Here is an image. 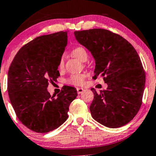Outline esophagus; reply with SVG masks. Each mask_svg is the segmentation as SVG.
<instances>
[{
	"instance_id": "34e87169",
	"label": "esophagus",
	"mask_w": 156,
	"mask_h": 156,
	"mask_svg": "<svg viewBox=\"0 0 156 156\" xmlns=\"http://www.w3.org/2000/svg\"><path fill=\"white\" fill-rule=\"evenodd\" d=\"M83 91H84V89L83 88H77V92H78V94L83 93Z\"/></svg>"
}]
</instances>
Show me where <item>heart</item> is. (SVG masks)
<instances>
[{
	"instance_id": "obj_1",
	"label": "heart",
	"mask_w": 156,
	"mask_h": 156,
	"mask_svg": "<svg viewBox=\"0 0 156 156\" xmlns=\"http://www.w3.org/2000/svg\"><path fill=\"white\" fill-rule=\"evenodd\" d=\"M72 54L81 62H86L88 59V53H87V50L82 46H78V47L75 48L72 51ZM64 65V55H62L60 57L59 61H58V67L59 69H63ZM84 79H85V75L84 74H73L68 77L65 81L66 83L70 84V85L80 86L83 83Z\"/></svg>"
}]
</instances>
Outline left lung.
Masks as SVG:
<instances>
[{
  "mask_svg": "<svg viewBox=\"0 0 156 156\" xmlns=\"http://www.w3.org/2000/svg\"><path fill=\"white\" fill-rule=\"evenodd\" d=\"M76 40L95 59L94 79L103 77L108 84L98 93L94 88L91 114L105 127L117 128L128 124L139 111L145 86V72L136 51L117 34L94 28L75 31Z\"/></svg>",
  "mask_w": 156,
  "mask_h": 156,
  "instance_id": "1",
  "label": "left lung"
}]
</instances>
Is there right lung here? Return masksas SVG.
Listing matches in <instances>:
<instances>
[{
  "mask_svg": "<svg viewBox=\"0 0 156 156\" xmlns=\"http://www.w3.org/2000/svg\"><path fill=\"white\" fill-rule=\"evenodd\" d=\"M67 31L36 37L20 49L11 63L7 89L19 120L37 133H48L67 119L74 87L64 86L56 98L48 92L60 76L58 64L67 42Z\"/></svg>",
  "mask_w": 156,
  "mask_h": 156,
  "instance_id": "obj_1",
  "label": "right lung"
}]
</instances>
